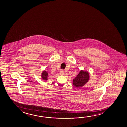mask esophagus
<instances>
[{
    "label": "esophagus",
    "mask_w": 127,
    "mask_h": 127,
    "mask_svg": "<svg viewBox=\"0 0 127 127\" xmlns=\"http://www.w3.org/2000/svg\"><path fill=\"white\" fill-rule=\"evenodd\" d=\"M60 74L61 75H64V70H61V71H60Z\"/></svg>",
    "instance_id": "34e87169"
}]
</instances>
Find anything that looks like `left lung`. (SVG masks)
<instances>
[{
	"instance_id": "1",
	"label": "left lung",
	"mask_w": 127,
	"mask_h": 127,
	"mask_svg": "<svg viewBox=\"0 0 127 127\" xmlns=\"http://www.w3.org/2000/svg\"><path fill=\"white\" fill-rule=\"evenodd\" d=\"M89 78L88 72L81 70L76 78L73 79V84L77 88L82 87L88 81Z\"/></svg>"
}]
</instances>
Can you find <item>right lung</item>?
Returning a JSON list of instances; mask_svg holds the SVG:
<instances>
[{
    "label": "right lung",
    "mask_w": 127,
    "mask_h": 127,
    "mask_svg": "<svg viewBox=\"0 0 127 127\" xmlns=\"http://www.w3.org/2000/svg\"><path fill=\"white\" fill-rule=\"evenodd\" d=\"M48 74L46 71H44L42 74V78L44 80H47Z\"/></svg>",
    "instance_id": "obj_1"
}]
</instances>
